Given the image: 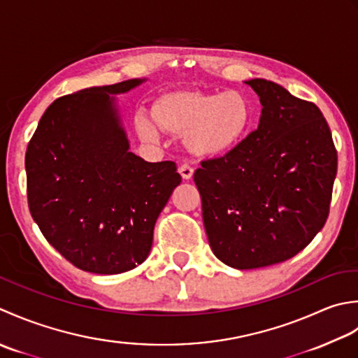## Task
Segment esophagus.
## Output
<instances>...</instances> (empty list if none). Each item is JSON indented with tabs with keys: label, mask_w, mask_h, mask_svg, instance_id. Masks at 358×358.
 I'll return each instance as SVG.
<instances>
[{
	"label": "esophagus",
	"mask_w": 358,
	"mask_h": 358,
	"mask_svg": "<svg viewBox=\"0 0 358 358\" xmlns=\"http://www.w3.org/2000/svg\"><path fill=\"white\" fill-rule=\"evenodd\" d=\"M193 173H194V171H193L192 166L187 165V164H184V165H182L180 169H179V174H180L182 179H184V180H189V179H192V178H193Z\"/></svg>",
	"instance_id": "esophagus-1"
}]
</instances>
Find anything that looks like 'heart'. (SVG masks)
I'll use <instances>...</instances> for the list:
<instances>
[{"label":"heart","mask_w":358,"mask_h":358,"mask_svg":"<svg viewBox=\"0 0 358 358\" xmlns=\"http://www.w3.org/2000/svg\"><path fill=\"white\" fill-rule=\"evenodd\" d=\"M151 114L152 117L137 114L138 134L156 141L159 126L182 136L188 152L202 159L230 155L244 142L253 123V106L241 91H169L152 101Z\"/></svg>","instance_id":"b5f03b06"}]
</instances>
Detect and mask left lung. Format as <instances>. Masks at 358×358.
<instances>
[{"label": "left lung", "instance_id": "1", "mask_svg": "<svg viewBox=\"0 0 358 358\" xmlns=\"http://www.w3.org/2000/svg\"><path fill=\"white\" fill-rule=\"evenodd\" d=\"M245 83L262 105L258 128L194 173L211 250L238 271L301 252L323 229L337 176V151L318 106L266 78Z\"/></svg>", "mask_w": 358, "mask_h": 358}]
</instances>
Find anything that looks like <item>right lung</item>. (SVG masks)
<instances>
[{
  "label": "right lung",
  "mask_w": 358,
  "mask_h": 358,
  "mask_svg": "<svg viewBox=\"0 0 358 358\" xmlns=\"http://www.w3.org/2000/svg\"><path fill=\"white\" fill-rule=\"evenodd\" d=\"M147 82L94 86L57 99L26 151L27 201L48 243L85 272L115 275L148 258L176 164L129 151L117 96Z\"/></svg>",
  "instance_id": "right-lung-1"
}]
</instances>
